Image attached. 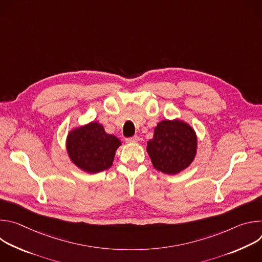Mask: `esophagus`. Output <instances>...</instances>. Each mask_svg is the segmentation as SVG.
I'll use <instances>...</instances> for the list:
<instances>
[{
  "mask_svg": "<svg viewBox=\"0 0 262 262\" xmlns=\"http://www.w3.org/2000/svg\"><path fill=\"white\" fill-rule=\"evenodd\" d=\"M125 141H126V143H136V142L139 141V137L134 136V137H130V138H126Z\"/></svg>",
  "mask_w": 262,
  "mask_h": 262,
  "instance_id": "34e87169",
  "label": "esophagus"
}]
</instances>
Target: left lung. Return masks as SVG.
<instances>
[{"mask_svg":"<svg viewBox=\"0 0 262 262\" xmlns=\"http://www.w3.org/2000/svg\"><path fill=\"white\" fill-rule=\"evenodd\" d=\"M147 152L154 167L174 175L188 168L197 152V136L193 127L181 120H163L147 142Z\"/></svg>","mask_w":262,"mask_h":262,"instance_id":"8db88e82","label":"left lung"}]
</instances>
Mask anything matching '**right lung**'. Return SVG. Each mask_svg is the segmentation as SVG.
Segmentation results:
<instances>
[{
  "instance_id": "obj_1",
  "label": "right lung",
  "mask_w": 262,
  "mask_h": 262,
  "mask_svg": "<svg viewBox=\"0 0 262 262\" xmlns=\"http://www.w3.org/2000/svg\"><path fill=\"white\" fill-rule=\"evenodd\" d=\"M120 145L118 138L106 134L103 126L96 121L70 130L66 139V149L71 162L91 174L108 169Z\"/></svg>"
}]
</instances>
